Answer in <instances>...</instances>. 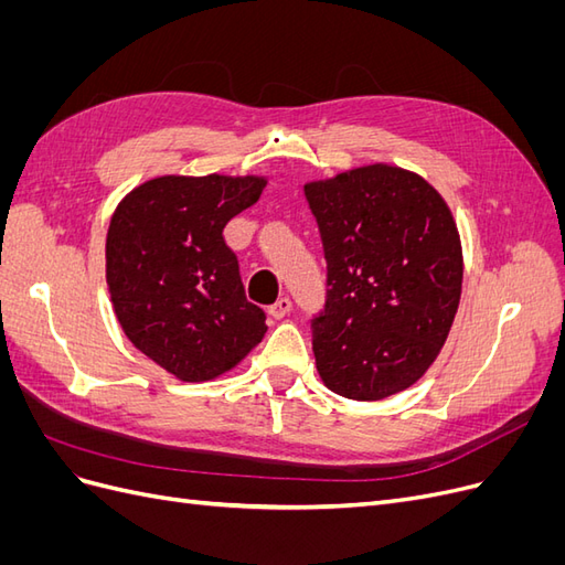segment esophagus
Instances as JSON below:
<instances>
[{
    "instance_id": "esophagus-1",
    "label": "esophagus",
    "mask_w": 565,
    "mask_h": 565,
    "mask_svg": "<svg viewBox=\"0 0 565 565\" xmlns=\"http://www.w3.org/2000/svg\"><path fill=\"white\" fill-rule=\"evenodd\" d=\"M289 311H292V301H289V297H280V299L268 309V313H270L273 318H276V320L285 318Z\"/></svg>"
}]
</instances>
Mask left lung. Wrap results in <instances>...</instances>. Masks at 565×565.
I'll use <instances>...</instances> for the list:
<instances>
[{
	"label": "left lung",
	"mask_w": 565,
	"mask_h": 565,
	"mask_svg": "<svg viewBox=\"0 0 565 565\" xmlns=\"http://www.w3.org/2000/svg\"><path fill=\"white\" fill-rule=\"evenodd\" d=\"M328 297L313 353L330 391L382 401L436 361L459 306L461 245L446 200L401 167L370 164L303 185Z\"/></svg>",
	"instance_id": "left-lung-1"
}]
</instances>
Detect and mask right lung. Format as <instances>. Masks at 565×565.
Returning <instances> with one entry per match:
<instances>
[{
  "instance_id": "right-lung-1",
  "label": "right lung",
  "mask_w": 565,
  "mask_h": 565,
  "mask_svg": "<svg viewBox=\"0 0 565 565\" xmlns=\"http://www.w3.org/2000/svg\"><path fill=\"white\" fill-rule=\"evenodd\" d=\"M262 177H158L117 204L106 241V280L131 344L181 382L235 367L266 334L247 301L228 221L252 207Z\"/></svg>"
}]
</instances>
